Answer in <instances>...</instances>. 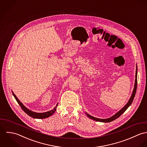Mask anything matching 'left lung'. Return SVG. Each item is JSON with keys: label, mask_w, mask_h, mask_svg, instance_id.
<instances>
[{"label": "left lung", "mask_w": 147, "mask_h": 147, "mask_svg": "<svg viewBox=\"0 0 147 147\" xmlns=\"http://www.w3.org/2000/svg\"><path fill=\"white\" fill-rule=\"evenodd\" d=\"M137 75H138V67L136 66V75H135V85H134V88L133 90V92L132 93L131 96L130 98V99H129L128 102H127V103L124 106V107L123 108H122L119 111H118L117 113H116L114 115H113V117H111L110 118L108 119H99V118H96V117H92L91 115H90L88 113H86L87 116L88 117H90V119L97 121H100V122H105V123H109V122H111L114 120H115L116 119H117V117H119L122 114H123L125 110L128 108V107L132 104L134 99L135 98V94L136 92V88H137V85H138V79H137Z\"/></svg>", "instance_id": "obj_1"}]
</instances>
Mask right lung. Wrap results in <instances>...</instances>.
Returning <instances> with one entry per match:
<instances>
[{
    "label": "right lung",
    "instance_id": "add662e5",
    "mask_svg": "<svg viewBox=\"0 0 147 147\" xmlns=\"http://www.w3.org/2000/svg\"><path fill=\"white\" fill-rule=\"evenodd\" d=\"M12 94H13V96L15 97V99L16 100V101L18 102V103H19V105H20V106L21 107V108L22 109V110L27 114L30 117H33V118H36V119H45V118H47V117H51V115H52L56 111V109H57V107L58 106V103L56 105V106L55 107V108L51 110V111H47V112H45V113H35V112H33L31 110H30L29 109H28L26 107L24 106V105L18 99V98L16 97V96L15 95V94L12 92Z\"/></svg>",
    "mask_w": 147,
    "mask_h": 147
}]
</instances>
